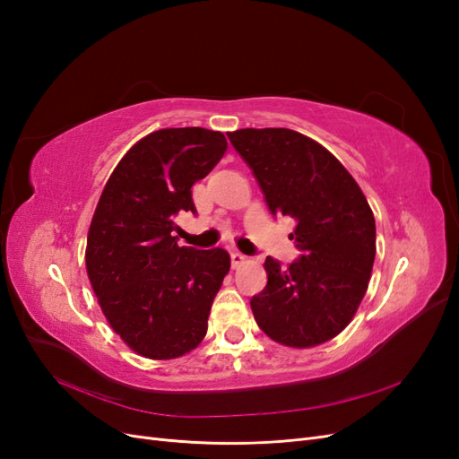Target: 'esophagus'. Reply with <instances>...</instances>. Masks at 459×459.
I'll return each mask as SVG.
<instances>
[{"instance_id": "1", "label": "esophagus", "mask_w": 459, "mask_h": 459, "mask_svg": "<svg viewBox=\"0 0 459 459\" xmlns=\"http://www.w3.org/2000/svg\"><path fill=\"white\" fill-rule=\"evenodd\" d=\"M245 258H247V256H245V255H241L239 251H233V253H231V266H233V268H238L239 264H243V262H245Z\"/></svg>"}]
</instances>
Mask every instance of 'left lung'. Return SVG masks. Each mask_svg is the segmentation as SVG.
<instances>
[{
	"instance_id": "1",
	"label": "left lung",
	"mask_w": 459,
	"mask_h": 459,
	"mask_svg": "<svg viewBox=\"0 0 459 459\" xmlns=\"http://www.w3.org/2000/svg\"><path fill=\"white\" fill-rule=\"evenodd\" d=\"M273 216L295 218L300 256L281 270L264 262L268 283L251 299L258 327L277 342L307 349L351 324L375 260V218L349 170L310 137L289 128L228 134Z\"/></svg>"
}]
</instances>
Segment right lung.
I'll use <instances>...</instances> for the list:
<instances>
[{"label":"right lung","instance_id":"add662e5","mask_svg":"<svg viewBox=\"0 0 459 459\" xmlns=\"http://www.w3.org/2000/svg\"><path fill=\"white\" fill-rule=\"evenodd\" d=\"M226 149L221 132H152L124 155L97 203L86 248L93 293L117 335L145 358H179L206 335L230 255L178 247L174 218L197 212L191 187Z\"/></svg>","mask_w":459,"mask_h":459}]
</instances>
